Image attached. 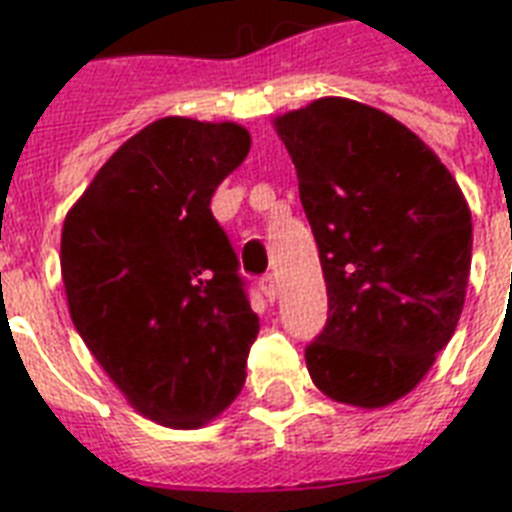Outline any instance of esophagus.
Instances as JSON below:
<instances>
[{"mask_svg": "<svg viewBox=\"0 0 512 512\" xmlns=\"http://www.w3.org/2000/svg\"><path fill=\"white\" fill-rule=\"evenodd\" d=\"M259 290L264 293V298H269V301H275L277 298V280L272 275L261 277L259 280Z\"/></svg>", "mask_w": 512, "mask_h": 512, "instance_id": "1", "label": "esophagus"}]
</instances>
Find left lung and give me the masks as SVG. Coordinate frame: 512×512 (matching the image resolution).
<instances>
[{
	"instance_id": "obj_1",
	"label": "left lung",
	"mask_w": 512,
	"mask_h": 512,
	"mask_svg": "<svg viewBox=\"0 0 512 512\" xmlns=\"http://www.w3.org/2000/svg\"><path fill=\"white\" fill-rule=\"evenodd\" d=\"M275 132L327 285L306 370L333 402L388 407L425 378L463 314L468 200L418 134L357 100L320 97L277 116Z\"/></svg>"
}]
</instances>
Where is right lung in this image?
I'll return each mask as SVG.
<instances>
[{
  "label": "right lung",
  "mask_w": 512,
  "mask_h": 512,
  "mask_svg": "<svg viewBox=\"0 0 512 512\" xmlns=\"http://www.w3.org/2000/svg\"><path fill=\"white\" fill-rule=\"evenodd\" d=\"M248 150L251 134L232 121L158 118L65 216L73 325L126 402L166 428L211 423L245 383L259 317L211 198Z\"/></svg>",
  "instance_id": "add662e5"
}]
</instances>
